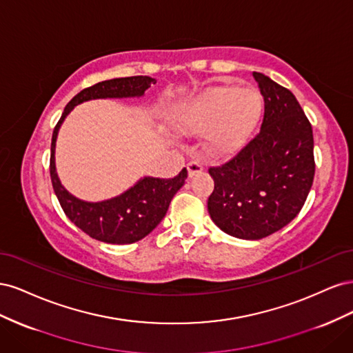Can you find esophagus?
<instances>
[{"label":"esophagus","instance_id":"obj_1","mask_svg":"<svg viewBox=\"0 0 353 353\" xmlns=\"http://www.w3.org/2000/svg\"><path fill=\"white\" fill-rule=\"evenodd\" d=\"M187 169H188V176H194L196 174L201 172L203 165L200 162H197V160H193V162H190L187 165Z\"/></svg>","mask_w":353,"mask_h":353}]
</instances>
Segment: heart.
<instances>
[{
    "mask_svg": "<svg viewBox=\"0 0 353 353\" xmlns=\"http://www.w3.org/2000/svg\"><path fill=\"white\" fill-rule=\"evenodd\" d=\"M263 112L253 87L216 85L175 105L169 123L184 135L203 132V148L212 157H231L248 144Z\"/></svg>",
    "mask_w": 353,
    "mask_h": 353,
    "instance_id": "obj_1",
    "label": "heart"
}]
</instances>
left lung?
Returning <instances> with one entry per match:
<instances>
[{"instance_id":"obj_1","label":"left lung","mask_w":353,"mask_h":353,"mask_svg":"<svg viewBox=\"0 0 353 353\" xmlns=\"http://www.w3.org/2000/svg\"><path fill=\"white\" fill-rule=\"evenodd\" d=\"M265 101L261 132L219 168L208 200L228 236L259 240L284 228L305 205L315 174L312 126L292 91L253 72Z\"/></svg>"}]
</instances>
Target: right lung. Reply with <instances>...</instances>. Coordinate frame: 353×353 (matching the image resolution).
I'll return each mask as SVG.
<instances>
[{
  "mask_svg": "<svg viewBox=\"0 0 353 353\" xmlns=\"http://www.w3.org/2000/svg\"><path fill=\"white\" fill-rule=\"evenodd\" d=\"M156 83L150 77H130L103 81L82 90L68 103L51 138L50 175L54 193L66 216L90 237L110 244H131L148 236L166 215L169 203L185 184L187 169L170 179L144 176L122 194L103 200L85 201L70 194L61 185L56 170V141L66 116L90 100L143 97L147 88Z\"/></svg>",
  "mask_w": 353,
  "mask_h": 353,
  "instance_id": "obj_1",
  "label": "right lung"
}]
</instances>
